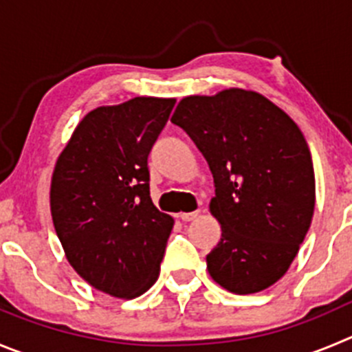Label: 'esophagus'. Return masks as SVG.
Masks as SVG:
<instances>
[{
	"instance_id": "1",
	"label": "esophagus",
	"mask_w": 352,
	"mask_h": 352,
	"mask_svg": "<svg viewBox=\"0 0 352 352\" xmlns=\"http://www.w3.org/2000/svg\"><path fill=\"white\" fill-rule=\"evenodd\" d=\"M199 217V210H195V212H189V213H180V219H182L184 222H191L195 221V219H198Z\"/></svg>"
}]
</instances>
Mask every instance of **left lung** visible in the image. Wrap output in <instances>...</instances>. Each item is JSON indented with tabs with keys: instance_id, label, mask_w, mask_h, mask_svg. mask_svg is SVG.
Segmentation results:
<instances>
[{
	"instance_id": "obj_1",
	"label": "left lung",
	"mask_w": 352,
	"mask_h": 352,
	"mask_svg": "<svg viewBox=\"0 0 352 352\" xmlns=\"http://www.w3.org/2000/svg\"><path fill=\"white\" fill-rule=\"evenodd\" d=\"M172 123L205 156L215 184L210 212L222 238L206 255L232 294L265 290L288 271L314 213V168L302 131L255 91L231 88L179 102Z\"/></svg>"
}]
</instances>
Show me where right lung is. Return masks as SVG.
I'll list each match as a JSON object with an SVG mask.
<instances>
[{
    "mask_svg": "<svg viewBox=\"0 0 352 352\" xmlns=\"http://www.w3.org/2000/svg\"><path fill=\"white\" fill-rule=\"evenodd\" d=\"M175 98L135 97L81 120L55 165L50 206L74 271L97 290L133 298L160 276L173 219L149 196L147 157Z\"/></svg>",
    "mask_w": 352,
    "mask_h": 352,
    "instance_id": "add662e5",
    "label": "right lung"
}]
</instances>
